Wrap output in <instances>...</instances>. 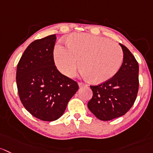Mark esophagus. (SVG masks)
Wrapping results in <instances>:
<instances>
[{
    "label": "esophagus",
    "mask_w": 153,
    "mask_h": 153,
    "mask_svg": "<svg viewBox=\"0 0 153 153\" xmlns=\"http://www.w3.org/2000/svg\"><path fill=\"white\" fill-rule=\"evenodd\" d=\"M79 88H82V87H87L88 85H86V84H84V83H82V82H79Z\"/></svg>",
    "instance_id": "obj_1"
}]
</instances>
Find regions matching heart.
Segmentation results:
<instances>
[{
	"instance_id": "b5f03b06",
	"label": "heart",
	"mask_w": 153,
	"mask_h": 153,
	"mask_svg": "<svg viewBox=\"0 0 153 153\" xmlns=\"http://www.w3.org/2000/svg\"><path fill=\"white\" fill-rule=\"evenodd\" d=\"M67 46L56 45L54 60L58 69L69 77L75 75L79 60L83 75L94 84L111 79L123 64L120 46L105 37L76 33L67 38Z\"/></svg>"
}]
</instances>
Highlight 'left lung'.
Instances as JSON below:
<instances>
[{"label": "left lung", "mask_w": 153, "mask_h": 153, "mask_svg": "<svg viewBox=\"0 0 153 153\" xmlns=\"http://www.w3.org/2000/svg\"><path fill=\"white\" fill-rule=\"evenodd\" d=\"M123 49V62L113 78L97 85H91L93 96L88 108L98 119L108 121L126 114L133 106L139 88V66L126 46Z\"/></svg>", "instance_id": "left-lung-1"}]
</instances>
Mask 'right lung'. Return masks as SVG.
Listing matches in <instances>:
<instances>
[{"label": "right lung", "instance_id": "1", "mask_svg": "<svg viewBox=\"0 0 153 153\" xmlns=\"http://www.w3.org/2000/svg\"><path fill=\"white\" fill-rule=\"evenodd\" d=\"M56 34L32 42L16 70L19 95L25 108L43 121L57 120L79 86L58 71L53 59Z\"/></svg>", "mask_w": 153, "mask_h": 153}]
</instances>
